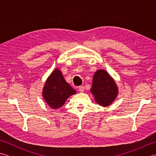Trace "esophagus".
<instances>
[{
  "label": "esophagus",
  "instance_id": "1",
  "mask_svg": "<svg viewBox=\"0 0 156 156\" xmlns=\"http://www.w3.org/2000/svg\"><path fill=\"white\" fill-rule=\"evenodd\" d=\"M78 90L80 92H83L84 91V87H83V86H80V87H79Z\"/></svg>",
  "mask_w": 156,
  "mask_h": 156
}]
</instances>
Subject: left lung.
Returning a JSON list of instances; mask_svg holds the SVG:
<instances>
[{"mask_svg":"<svg viewBox=\"0 0 156 156\" xmlns=\"http://www.w3.org/2000/svg\"><path fill=\"white\" fill-rule=\"evenodd\" d=\"M91 92L98 105L107 107L117 97L118 88L110 75L105 70L99 69L94 74Z\"/></svg>","mask_w":156,"mask_h":156,"instance_id":"1","label":"left lung"}]
</instances>
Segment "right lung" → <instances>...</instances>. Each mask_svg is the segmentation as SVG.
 Returning a JSON list of instances; mask_svg holds the SVG:
<instances>
[{
	"mask_svg": "<svg viewBox=\"0 0 156 156\" xmlns=\"http://www.w3.org/2000/svg\"><path fill=\"white\" fill-rule=\"evenodd\" d=\"M76 91L64 80L61 71L55 69L49 76L43 89V97L52 108H60L69 96Z\"/></svg>",
	"mask_w": 156,
	"mask_h": 156,
	"instance_id": "1",
	"label": "right lung"
}]
</instances>
